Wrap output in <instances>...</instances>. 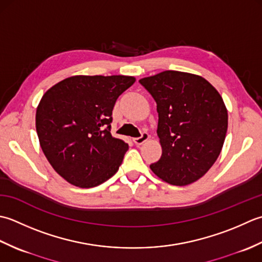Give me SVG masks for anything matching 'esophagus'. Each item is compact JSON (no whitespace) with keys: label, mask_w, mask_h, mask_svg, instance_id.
I'll use <instances>...</instances> for the list:
<instances>
[{"label":"esophagus","mask_w":262,"mask_h":262,"mask_svg":"<svg viewBox=\"0 0 262 262\" xmlns=\"http://www.w3.org/2000/svg\"><path fill=\"white\" fill-rule=\"evenodd\" d=\"M148 139H149V135H148V133H147V132H142V135H141L140 137L133 139V141H135L136 145L140 146V145H142L143 142H146V141L148 140Z\"/></svg>","instance_id":"34e87169"}]
</instances>
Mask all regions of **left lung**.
Instances as JSON below:
<instances>
[{
	"label": "left lung",
	"mask_w": 262,
	"mask_h": 262,
	"mask_svg": "<svg viewBox=\"0 0 262 262\" xmlns=\"http://www.w3.org/2000/svg\"><path fill=\"white\" fill-rule=\"evenodd\" d=\"M157 104L162 157L150 165L155 175L173 185L202 178L225 141L228 115L215 87L200 76L164 71L139 80Z\"/></svg>",
	"instance_id": "left-lung-1"
}]
</instances>
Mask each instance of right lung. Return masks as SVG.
I'll use <instances>...</instances> for the list:
<instances>
[{"instance_id": "add662e5", "label": "right lung", "mask_w": 262, "mask_h": 262, "mask_svg": "<svg viewBox=\"0 0 262 262\" xmlns=\"http://www.w3.org/2000/svg\"><path fill=\"white\" fill-rule=\"evenodd\" d=\"M136 78L74 76L54 84L36 111L41 150L55 172L79 188L112 178L129 145L111 135L116 99Z\"/></svg>"}]
</instances>
